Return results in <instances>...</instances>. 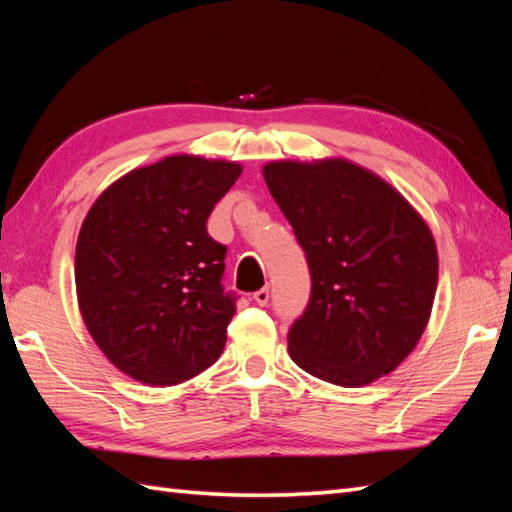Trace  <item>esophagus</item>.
<instances>
[{"label":"esophagus","mask_w":512,"mask_h":512,"mask_svg":"<svg viewBox=\"0 0 512 512\" xmlns=\"http://www.w3.org/2000/svg\"><path fill=\"white\" fill-rule=\"evenodd\" d=\"M253 299H255V303L257 306H266V303L270 301V292H268V288H262V290H257L255 295H253Z\"/></svg>","instance_id":"obj_1"}]
</instances>
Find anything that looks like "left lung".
<instances>
[{"mask_svg": "<svg viewBox=\"0 0 512 512\" xmlns=\"http://www.w3.org/2000/svg\"><path fill=\"white\" fill-rule=\"evenodd\" d=\"M268 191L306 250L312 292L288 334L303 372L341 387L391 374L416 350L438 288L429 224L347 158L266 162Z\"/></svg>", "mask_w": 512, "mask_h": 512, "instance_id": "1", "label": "left lung"}]
</instances>
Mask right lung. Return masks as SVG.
I'll list each match as a JSON object with an SVG mask.
<instances>
[{"label":"right lung","instance_id":"right-lung-1","mask_svg":"<svg viewBox=\"0 0 512 512\" xmlns=\"http://www.w3.org/2000/svg\"><path fill=\"white\" fill-rule=\"evenodd\" d=\"M239 173L233 160L165 156L114 180L85 215L74 255L81 317L138 383H184L224 350L235 303L220 281L226 248L206 220Z\"/></svg>","mask_w":512,"mask_h":512}]
</instances>
